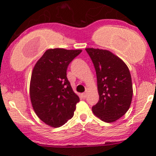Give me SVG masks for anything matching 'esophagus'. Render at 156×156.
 I'll use <instances>...</instances> for the list:
<instances>
[{
    "label": "esophagus",
    "instance_id": "obj_1",
    "mask_svg": "<svg viewBox=\"0 0 156 156\" xmlns=\"http://www.w3.org/2000/svg\"><path fill=\"white\" fill-rule=\"evenodd\" d=\"M87 92H83V93H82V97L84 98L87 97Z\"/></svg>",
    "mask_w": 156,
    "mask_h": 156
}]
</instances>
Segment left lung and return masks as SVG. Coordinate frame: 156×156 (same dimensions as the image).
Listing matches in <instances>:
<instances>
[{"label": "left lung", "mask_w": 156, "mask_h": 156, "mask_svg": "<svg viewBox=\"0 0 156 156\" xmlns=\"http://www.w3.org/2000/svg\"><path fill=\"white\" fill-rule=\"evenodd\" d=\"M96 72L98 102L93 113L103 121L113 122L127 112L133 98L131 75L125 63L108 50L87 48Z\"/></svg>", "instance_id": "obj_1"}]
</instances>
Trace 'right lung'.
Segmentation results:
<instances>
[{"label":"right lung","instance_id":"1","mask_svg":"<svg viewBox=\"0 0 156 156\" xmlns=\"http://www.w3.org/2000/svg\"><path fill=\"white\" fill-rule=\"evenodd\" d=\"M81 52L48 49L34 66L30 87L31 102L39 119L48 125L59 127L74 115L80 99L72 89L66 70Z\"/></svg>","mask_w":156,"mask_h":156}]
</instances>
